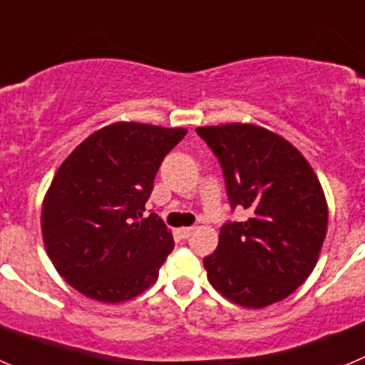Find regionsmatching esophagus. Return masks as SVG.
Listing matches in <instances>:
<instances>
[{
    "mask_svg": "<svg viewBox=\"0 0 365 365\" xmlns=\"http://www.w3.org/2000/svg\"><path fill=\"white\" fill-rule=\"evenodd\" d=\"M192 231H195L192 227H182V229H178V231H176V235H178L180 238H189L190 232H192Z\"/></svg>",
    "mask_w": 365,
    "mask_h": 365,
    "instance_id": "obj_1",
    "label": "esophagus"
}]
</instances>
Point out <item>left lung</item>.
<instances>
[{"label":"left lung","mask_w":365,"mask_h":365,"mask_svg":"<svg viewBox=\"0 0 365 365\" xmlns=\"http://www.w3.org/2000/svg\"><path fill=\"white\" fill-rule=\"evenodd\" d=\"M218 156L231 207L251 218L220 229L203 258L220 294L249 309L284 300L307 280L327 232V202L313 167L280 134L252 123L198 127Z\"/></svg>","instance_id":"1"}]
</instances>
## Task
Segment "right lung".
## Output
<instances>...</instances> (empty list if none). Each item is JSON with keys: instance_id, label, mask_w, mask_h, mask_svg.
<instances>
[{"instance_id": "obj_1", "label": "right lung", "mask_w": 365, "mask_h": 365, "mask_svg": "<svg viewBox=\"0 0 365 365\" xmlns=\"http://www.w3.org/2000/svg\"><path fill=\"white\" fill-rule=\"evenodd\" d=\"M187 129L116 121L67 156L41 207L47 255L67 284L120 304L156 282L175 240L158 215L143 218L165 154Z\"/></svg>"}]
</instances>
